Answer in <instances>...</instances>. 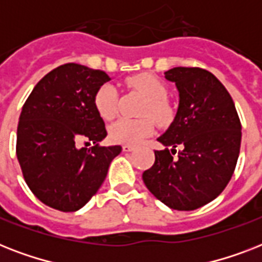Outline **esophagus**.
<instances>
[{"instance_id":"34e87169","label":"esophagus","mask_w":262,"mask_h":262,"mask_svg":"<svg viewBox=\"0 0 262 262\" xmlns=\"http://www.w3.org/2000/svg\"><path fill=\"white\" fill-rule=\"evenodd\" d=\"M122 149H123V152H130L135 149V147H133V145H130V144H123Z\"/></svg>"}]
</instances>
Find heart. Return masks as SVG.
<instances>
[{
    "instance_id": "heart-1",
    "label": "heart",
    "mask_w": 262,
    "mask_h": 262,
    "mask_svg": "<svg viewBox=\"0 0 262 262\" xmlns=\"http://www.w3.org/2000/svg\"><path fill=\"white\" fill-rule=\"evenodd\" d=\"M130 87L137 90L147 98V104L144 107V114L151 115L160 125L170 122L172 117L171 107L166 102L167 87L162 80L149 73L133 76L127 80ZM95 108L103 119H111L117 113V90L111 84H104L96 91L94 98ZM154 122L149 118H119L108 129L110 139L115 143L139 144L145 137L152 135Z\"/></svg>"
}]
</instances>
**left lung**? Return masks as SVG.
<instances>
[{
    "label": "left lung",
    "mask_w": 262,
    "mask_h": 262,
    "mask_svg": "<svg viewBox=\"0 0 262 262\" xmlns=\"http://www.w3.org/2000/svg\"><path fill=\"white\" fill-rule=\"evenodd\" d=\"M164 77L177 85L178 111L158 139L166 148L155 151V163L143 172V181L171 209L193 211L215 200L230 182L242 126L234 100L211 72L178 67Z\"/></svg>",
    "instance_id": "obj_1"
}]
</instances>
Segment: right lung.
I'll return each mask as SVG.
<instances>
[{
	"instance_id": "1",
	"label": "right lung",
	"mask_w": 262,
	"mask_h": 262,
	"mask_svg": "<svg viewBox=\"0 0 262 262\" xmlns=\"http://www.w3.org/2000/svg\"><path fill=\"white\" fill-rule=\"evenodd\" d=\"M110 80L106 72L65 63L47 73L23 106L16 155L31 191L49 207L83 208L122 151L119 145H99L107 132L94 98ZM91 141V148L81 147Z\"/></svg>"
}]
</instances>
